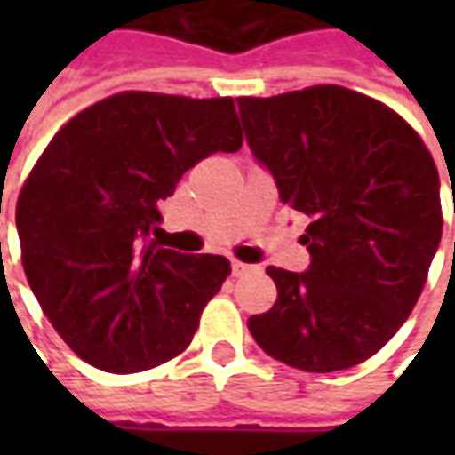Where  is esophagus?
Returning a JSON list of instances; mask_svg holds the SVG:
<instances>
[{
  "label": "esophagus",
  "mask_w": 455,
  "mask_h": 455,
  "mask_svg": "<svg viewBox=\"0 0 455 455\" xmlns=\"http://www.w3.org/2000/svg\"><path fill=\"white\" fill-rule=\"evenodd\" d=\"M253 270H256V266H248V263H241V260H231V273H234V277L248 275Z\"/></svg>",
  "instance_id": "esophagus-1"
}]
</instances>
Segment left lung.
<instances>
[{
  "label": "left lung",
  "mask_w": 455,
  "mask_h": 455,
  "mask_svg": "<svg viewBox=\"0 0 455 455\" xmlns=\"http://www.w3.org/2000/svg\"><path fill=\"white\" fill-rule=\"evenodd\" d=\"M248 146L280 199L312 219V266H270L277 299L248 319L258 346L307 372L346 371L397 334L439 248V170L387 104L341 84L238 97Z\"/></svg>",
  "instance_id": "8db88e82"
}]
</instances>
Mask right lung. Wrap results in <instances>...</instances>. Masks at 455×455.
I'll return each mask as SVG.
<instances>
[{
  "label": "right lung",
  "instance_id": "1",
  "mask_svg": "<svg viewBox=\"0 0 455 455\" xmlns=\"http://www.w3.org/2000/svg\"><path fill=\"white\" fill-rule=\"evenodd\" d=\"M243 146L231 97L119 92L87 107L36 160L16 202L28 285L83 361L139 372L192 343L231 273L224 256L150 241L160 199L217 150Z\"/></svg>",
  "mask_w": 455,
  "mask_h": 455
}]
</instances>
